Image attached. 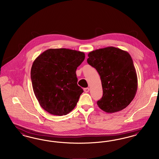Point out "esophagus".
Here are the masks:
<instances>
[{"instance_id":"1","label":"esophagus","mask_w":159,"mask_h":159,"mask_svg":"<svg viewBox=\"0 0 159 159\" xmlns=\"http://www.w3.org/2000/svg\"><path fill=\"white\" fill-rule=\"evenodd\" d=\"M84 91H85V93H88V92L90 91V89H89V88H85V89H84Z\"/></svg>"}]
</instances>
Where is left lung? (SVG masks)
Here are the masks:
<instances>
[{
	"mask_svg": "<svg viewBox=\"0 0 159 159\" xmlns=\"http://www.w3.org/2000/svg\"><path fill=\"white\" fill-rule=\"evenodd\" d=\"M87 62L100 76L103 97L98 106L107 113L126 108L135 96L138 78L131 56L115 47L93 50L89 53Z\"/></svg>",
	"mask_w": 159,
	"mask_h": 159,
	"instance_id": "left-lung-1",
	"label": "left lung"
}]
</instances>
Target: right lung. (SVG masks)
I'll use <instances>...</instances> for the list:
<instances>
[{
  "mask_svg": "<svg viewBox=\"0 0 159 159\" xmlns=\"http://www.w3.org/2000/svg\"><path fill=\"white\" fill-rule=\"evenodd\" d=\"M84 52L68 48H49L33 63L31 78L35 96L49 113L66 115L76 106L83 89L78 85L76 70Z\"/></svg>",
  "mask_w": 159,
  "mask_h": 159,
  "instance_id": "right-lung-1",
  "label": "right lung"
}]
</instances>
